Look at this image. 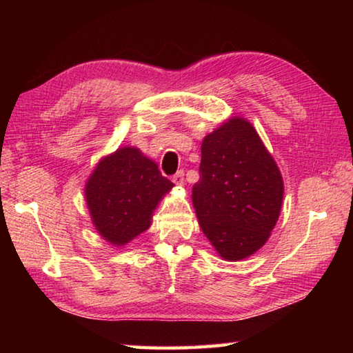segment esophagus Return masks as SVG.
<instances>
[{
    "mask_svg": "<svg viewBox=\"0 0 353 353\" xmlns=\"http://www.w3.org/2000/svg\"><path fill=\"white\" fill-rule=\"evenodd\" d=\"M172 182L179 185V187H182V185H183V171H177L176 174L172 176Z\"/></svg>",
    "mask_w": 353,
    "mask_h": 353,
    "instance_id": "1",
    "label": "esophagus"
}]
</instances>
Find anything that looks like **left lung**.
Here are the masks:
<instances>
[{
    "instance_id": "1",
    "label": "left lung",
    "mask_w": 353,
    "mask_h": 353,
    "mask_svg": "<svg viewBox=\"0 0 353 353\" xmlns=\"http://www.w3.org/2000/svg\"><path fill=\"white\" fill-rule=\"evenodd\" d=\"M193 205L199 225L225 260L259 250L276 225L283 181L256 130L232 118L202 141Z\"/></svg>"
}]
</instances>
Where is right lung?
<instances>
[{"mask_svg": "<svg viewBox=\"0 0 353 353\" xmlns=\"http://www.w3.org/2000/svg\"><path fill=\"white\" fill-rule=\"evenodd\" d=\"M174 183L137 148H121L101 160L85 187L93 224L115 246L151 225L154 208Z\"/></svg>", "mask_w": 353, "mask_h": 353, "instance_id": "right-lung-1", "label": "right lung"}]
</instances>
